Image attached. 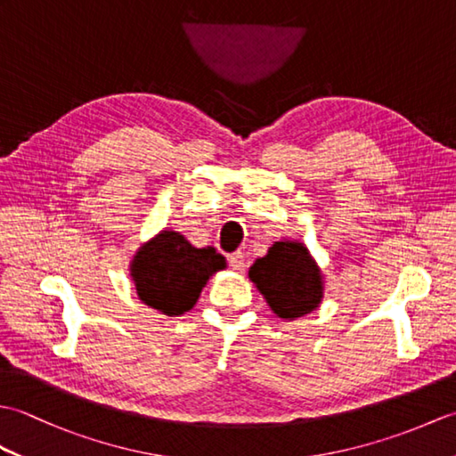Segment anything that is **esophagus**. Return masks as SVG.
I'll return each instance as SVG.
<instances>
[{
    "label": "esophagus",
    "mask_w": 456,
    "mask_h": 456,
    "mask_svg": "<svg viewBox=\"0 0 456 456\" xmlns=\"http://www.w3.org/2000/svg\"><path fill=\"white\" fill-rule=\"evenodd\" d=\"M229 263H231V266H233L235 270H239V273H243L245 266H247V256L240 253V250H237V253L229 255Z\"/></svg>",
    "instance_id": "34e87169"
}]
</instances>
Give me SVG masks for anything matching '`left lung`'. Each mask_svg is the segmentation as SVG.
I'll use <instances>...</instances> for the list:
<instances>
[{
	"label": "left lung",
	"instance_id": "obj_1",
	"mask_svg": "<svg viewBox=\"0 0 456 456\" xmlns=\"http://www.w3.org/2000/svg\"><path fill=\"white\" fill-rule=\"evenodd\" d=\"M270 309L282 319L302 317L322 304L323 276L304 243L278 240L248 270Z\"/></svg>",
	"mask_w": 456,
	"mask_h": 456
}]
</instances>
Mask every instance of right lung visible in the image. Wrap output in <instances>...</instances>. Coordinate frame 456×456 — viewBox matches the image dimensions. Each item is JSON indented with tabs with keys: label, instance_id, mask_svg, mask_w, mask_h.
Masks as SVG:
<instances>
[{
	"label": "right lung",
	"instance_id": "obj_1",
	"mask_svg": "<svg viewBox=\"0 0 456 456\" xmlns=\"http://www.w3.org/2000/svg\"><path fill=\"white\" fill-rule=\"evenodd\" d=\"M225 266L213 247L196 248L176 231H160L133 256L131 278L142 304L174 317L196 305L209 276Z\"/></svg>",
	"mask_w": 456,
	"mask_h": 456
}]
</instances>
